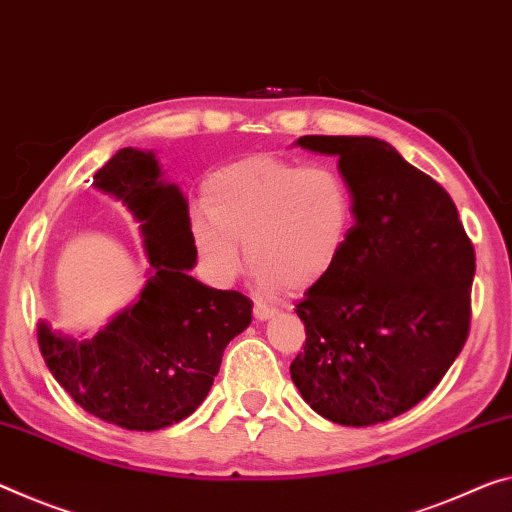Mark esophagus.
I'll list each match as a JSON object with an SVG mask.
<instances>
[{"instance_id": "34e87169", "label": "esophagus", "mask_w": 512, "mask_h": 512, "mask_svg": "<svg viewBox=\"0 0 512 512\" xmlns=\"http://www.w3.org/2000/svg\"><path fill=\"white\" fill-rule=\"evenodd\" d=\"M253 314H255V319H257V321H266V319H273V316L278 314V310H275V307H269V305L257 303V305L253 307Z\"/></svg>"}]
</instances>
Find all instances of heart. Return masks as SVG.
<instances>
[{
  "instance_id": "1",
  "label": "heart",
  "mask_w": 512,
  "mask_h": 512,
  "mask_svg": "<svg viewBox=\"0 0 512 512\" xmlns=\"http://www.w3.org/2000/svg\"><path fill=\"white\" fill-rule=\"evenodd\" d=\"M191 216L198 269L225 287L243 269V250L262 289L305 291L335 271L355 223V198L332 166L248 157L214 170Z\"/></svg>"
}]
</instances>
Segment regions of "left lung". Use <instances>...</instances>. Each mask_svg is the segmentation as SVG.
Listing matches in <instances>:
<instances>
[{"instance_id": "1", "label": "left lung", "mask_w": 512, "mask_h": 512, "mask_svg": "<svg viewBox=\"0 0 512 512\" xmlns=\"http://www.w3.org/2000/svg\"><path fill=\"white\" fill-rule=\"evenodd\" d=\"M294 145L339 159L355 223L335 271L296 305L307 337L291 380L335 424H380L426 399L465 346L474 246L449 193L389 143L300 136Z\"/></svg>"}]
</instances>
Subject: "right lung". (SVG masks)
Returning a JSON list of instances; mask_svg holds the SVG:
<instances>
[{
	"mask_svg": "<svg viewBox=\"0 0 512 512\" xmlns=\"http://www.w3.org/2000/svg\"><path fill=\"white\" fill-rule=\"evenodd\" d=\"M93 186L139 223L148 280L139 298L91 339L38 321V344L59 385L93 417L127 431H159L198 410L225 346L253 321V303L191 278L189 202L164 180L152 150L123 148Z\"/></svg>",
	"mask_w": 512,
	"mask_h": 512,
	"instance_id": "add662e5",
	"label": "right lung"
}]
</instances>
